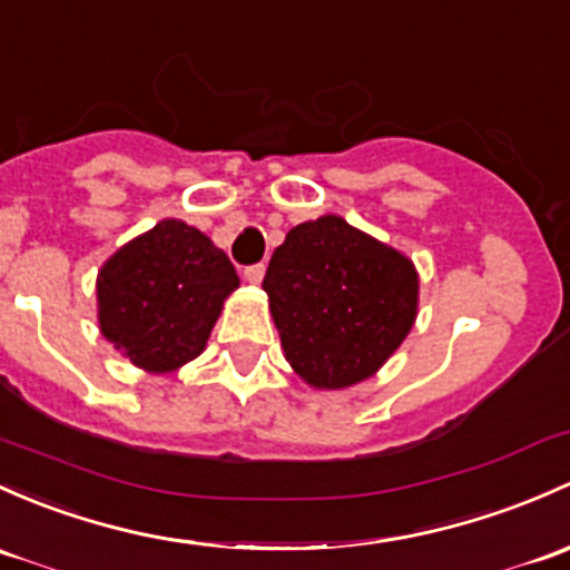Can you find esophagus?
<instances>
[{
    "mask_svg": "<svg viewBox=\"0 0 570 570\" xmlns=\"http://www.w3.org/2000/svg\"><path fill=\"white\" fill-rule=\"evenodd\" d=\"M265 262H256V265H248V267H245L243 269V275H245V278H248L250 281V284H259V281L262 278H265Z\"/></svg>",
    "mask_w": 570,
    "mask_h": 570,
    "instance_id": "esophagus-1",
    "label": "esophagus"
}]
</instances>
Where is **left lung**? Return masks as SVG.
<instances>
[{
    "label": "left lung",
    "mask_w": 570,
    "mask_h": 570,
    "mask_svg": "<svg viewBox=\"0 0 570 570\" xmlns=\"http://www.w3.org/2000/svg\"><path fill=\"white\" fill-rule=\"evenodd\" d=\"M262 286L286 361L314 387H346L374 374L417 311L412 262L338 215L295 226Z\"/></svg>",
    "instance_id": "8db88e82"
}]
</instances>
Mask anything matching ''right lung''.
Instances as JSON below:
<instances>
[{"instance_id": "right-lung-1", "label": "right lung", "mask_w": 570, "mask_h": 570, "mask_svg": "<svg viewBox=\"0 0 570 570\" xmlns=\"http://www.w3.org/2000/svg\"><path fill=\"white\" fill-rule=\"evenodd\" d=\"M239 278L229 256L183 220H160L98 275L100 331L147 371H171L205 350Z\"/></svg>"}]
</instances>
